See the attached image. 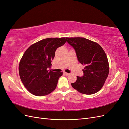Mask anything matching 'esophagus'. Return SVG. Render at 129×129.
<instances>
[{
  "label": "esophagus",
  "mask_w": 129,
  "mask_h": 129,
  "mask_svg": "<svg viewBox=\"0 0 129 129\" xmlns=\"http://www.w3.org/2000/svg\"><path fill=\"white\" fill-rule=\"evenodd\" d=\"M64 74H65V75H66V76H68V75H70V74H69V73H66V72H64Z\"/></svg>",
  "instance_id": "1"
}]
</instances>
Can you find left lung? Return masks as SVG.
<instances>
[{
  "label": "left lung",
  "instance_id": "1",
  "mask_svg": "<svg viewBox=\"0 0 129 129\" xmlns=\"http://www.w3.org/2000/svg\"><path fill=\"white\" fill-rule=\"evenodd\" d=\"M66 41L75 49L78 61L85 66L83 75L77 76L72 86L83 94L98 92L103 86L109 71L108 58L102 47L84 38H66Z\"/></svg>",
  "mask_w": 129,
  "mask_h": 129
}]
</instances>
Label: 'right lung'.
Wrapping results in <instances>:
<instances>
[{
	"mask_svg": "<svg viewBox=\"0 0 129 129\" xmlns=\"http://www.w3.org/2000/svg\"><path fill=\"white\" fill-rule=\"evenodd\" d=\"M66 42L65 38H47L31 45L24 53L19 66L23 84L33 95L42 96L55 89L63 72L48 71L56 49Z\"/></svg>",
	"mask_w": 129,
	"mask_h": 129,
	"instance_id": "add662e5",
	"label": "right lung"
}]
</instances>
